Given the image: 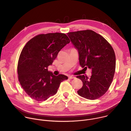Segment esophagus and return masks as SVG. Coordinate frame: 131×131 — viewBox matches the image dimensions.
<instances>
[{
    "instance_id": "34e87169",
    "label": "esophagus",
    "mask_w": 131,
    "mask_h": 131,
    "mask_svg": "<svg viewBox=\"0 0 131 131\" xmlns=\"http://www.w3.org/2000/svg\"><path fill=\"white\" fill-rule=\"evenodd\" d=\"M68 78H69V79H73L75 78V77H74V76H69L68 77Z\"/></svg>"
}]
</instances>
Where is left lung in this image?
Returning a JSON list of instances; mask_svg holds the SVG:
<instances>
[{"mask_svg": "<svg viewBox=\"0 0 131 131\" xmlns=\"http://www.w3.org/2000/svg\"><path fill=\"white\" fill-rule=\"evenodd\" d=\"M67 35L78 51L80 65L92 70L89 79L84 75L77 76L83 83L77 93L87 99H98L108 90L113 79L116 61L112 47L92 30L69 32Z\"/></svg>", "mask_w": 131, "mask_h": 131, "instance_id": "obj_1", "label": "left lung"}]
</instances>
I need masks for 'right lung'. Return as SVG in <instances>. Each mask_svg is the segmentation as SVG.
<instances>
[{"instance_id": "right-lung-1", "label": "right lung", "mask_w": 131, "mask_h": 131, "mask_svg": "<svg viewBox=\"0 0 131 131\" xmlns=\"http://www.w3.org/2000/svg\"><path fill=\"white\" fill-rule=\"evenodd\" d=\"M70 42L64 33L41 34L30 40L19 56L17 72L20 84L32 99L42 101L53 96L67 76L48 71L58 52Z\"/></svg>"}]
</instances>
